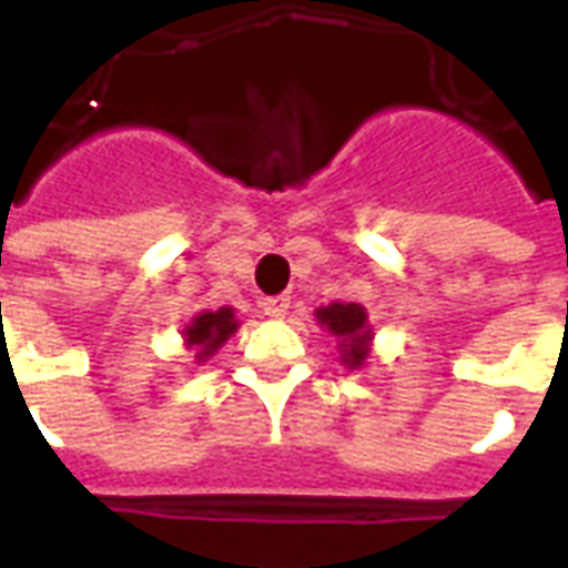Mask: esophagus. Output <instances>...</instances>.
Instances as JSON below:
<instances>
[{"label": "esophagus", "mask_w": 568, "mask_h": 568, "mask_svg": "<svg viewBox=\"0 0 568 568\" xmlns=\"http://www.w3.org/2000/svg\"><path fill=\"white\" fill-rule=\"evenodd\" d=\"M288 306H292V297H288V294H271V297L262 301V310H265V315H271V318H283V315L288 313Z\"/></svg>", "instance_id": "34e87169"}]
</instances>
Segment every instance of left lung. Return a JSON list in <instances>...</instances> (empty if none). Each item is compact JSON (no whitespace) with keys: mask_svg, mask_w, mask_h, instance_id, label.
<instances>
[{"mask_svg":"<svg viewBox=\"0 0 568 568\" xmlns=\"http://www.w3.org/2000/svg\"><path fill=\"white\" fill-rule=\"evenodd\" d=\"M318 322L327 324V331L336 333L342 339V363L345 366H361L366 357V342H369V331H366V313L357 303H331L318 310Z\"/></svg>","mask_w":568,"mask_h":568,"instance_id":"obj_1","label":"left lung"}]
</instances>
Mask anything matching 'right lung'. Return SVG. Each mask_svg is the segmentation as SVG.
Wrapping results in <instances>:
<instances>
[{
  "mask_svg": "<svg viewBox=\"0 0 568 568\" xmlns=\"http://www.w3.org/2000/svg\"><path fill=\"white\" fill-rule=\"evenodd\" d=\"M235 313H232L229 306H223V310H216V313L196 315L193 324L187 327V342L199 348V361H205V357H211V354L235 333Z\"/></svg>",
  "mask_w": 568,
  "mask_h": 568,
  "instance_id": "add662e5",
  "label": "right lung"
}]
</instances>
